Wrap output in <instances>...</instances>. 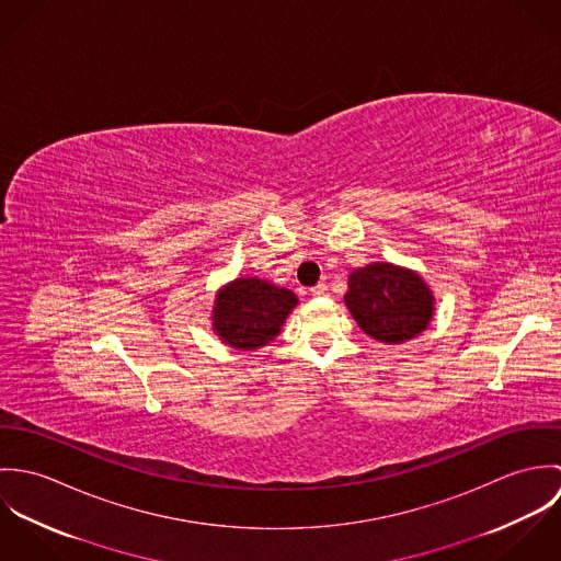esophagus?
I'll use <instances>...</instances> for the list:
<instances>
[{
    "mask_svg": "<svg viewBox=\"0 0 561 561\" xmlns=\"http://www.w3.org/2000/svg\"><path fill=\"white\" fill-rule=\"evenodd\" d=\"M311 296H313V298H323V296H328V285L320 283V285L311 287Z\"/></svg>",
    "mask_w": 561,
    "mask_h": 561,
    "instance_id": "esophagus-1",
    "label": "esophagus"
}]
</instances>
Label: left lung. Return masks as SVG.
<instances>
[{
	"instance_id": "obj_1",
	"label": "left lung",
	"mask_w": 561,
	"mask_h": 561,
	"mask_svg": "<svg viewBox=\"0 0 561 561\" xmlns=\"http://www.w3.org/2000/svg\"><path fill=\"white\" fill-rule=\"evenodd\" d=\"M345 305L369 336L385 343H401L419 334L434 309L425 283L389 263H374L350 274Z\"/></svg>"
}]
</instances>
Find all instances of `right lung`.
Instances as JSON below:
<instances>
[{"label":"right lung","mask_w":561,"mask_h":561,"mask_svg":"<svg viewBox=\"0 0 561 561\" xmlns=\"http://www.w3.org/2000/svg\"><path fill=\"white\" fill-rule=\"evenodd\" d=\"M289 289L274 287L259 278H240L220 291L214 311L218 334L233 347L254 350L270 343L296 307Z\"/></svg>","instance_id":"right-lung-1"}]
</instances>
